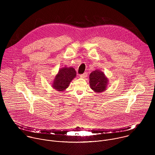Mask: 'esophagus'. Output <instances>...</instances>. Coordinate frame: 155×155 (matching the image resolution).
Wrapping results in <instances>:
<instances>
[{"label":"esophagus","instance_id":"obj_1","mask_svg":"<svg viewBox=\"0 0 155 155\" xmlns=\"http://www.w3.org/2000/svg\"><path fill=\"white\" fill-rule=\"evenodd\" d=\"M87 74L86 72H84V74H81V75H80V77L81 78H83L87 77Z\"/></svg>","mask_w":155,"mask_h":155}]
</instances>
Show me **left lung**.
Masks as SVG:
<instances>
[{
  "label": "left lung",
  "instance_id": "8db88e82",
  "mask_svg": "<svg viewBox=\"0 0 155 155\" xmlns=\"http://www.w3.org/2000/svg\"><path fill=\"white\" fill-rule=\"evenodd\" d=\"M108 81V78L104 73L99 70H96L90 75V87L96 93H101L106 90Z\"/></svg>",
  "mask_w": 155,
  "mask_h": 155
}]
</instances>
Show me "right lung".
<instances>
[{
    "mask_svg": "<svg viewBox=\"0 0 155 155\" xmlns=\"http://www.w3.org/2000/svg\"><path fill=\"white\" fill-rule=\"evenodd\" d=\"M76 75V71L73 68L64 67L60 69L52 83L53 87L58 91L65 90Z\"/></svg>",
    "mask_w": 155,
    "mask_h": 155,
    "instance_id": "1",
    "label": "right lung"
}]
</instances>
